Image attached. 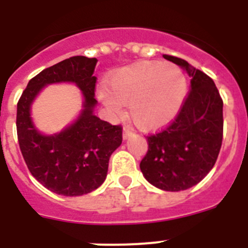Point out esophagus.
<instances>
[{"label": "esophagus", "mask_w": 248, "mask_h": 248, "mask_svg": "<svg viewBox=\"0 0 248 248\" xmlns=\"http://www.w3.org/2000/svg\"><path fill=\"white\" fill-rule=\"evenodd\" d=\"M131 134H133V133H131L130 129H129V128H124V130H123V139L126 140L129 137H130Z\"/></svg>", "instance_id": "esophagus-1"}]
</instances>
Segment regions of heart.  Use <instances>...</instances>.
Segmentation results:
<instances>
[{
	"label": "heart",
	"instance_id": "obj_1",
	"mask_svg": "<svg viewBox=\"0 0 248 248\" xmlns=\"http://www.w3.org/2000/svg\"><path fill=\"white\" fill-rule=\"evenodd\" d=\"M109 91L98 89V98L108 113L119 117L122 104L141 130H157L172 122L187 92V80L172 63L138 62L118 69L109 77Z\"/></svg>",
	"mask_w": 248,
	"mask_h": 248
}]
</instances>
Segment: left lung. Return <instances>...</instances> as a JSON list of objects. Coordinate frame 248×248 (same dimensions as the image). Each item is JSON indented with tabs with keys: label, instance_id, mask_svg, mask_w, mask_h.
Segmentation results:
<instances>
[{
	"label": "left lung",
	"instance_id": "left-lung-1",
	"mask_svg": "<svg viewBox=\"0 0 248 248\" xmlns=\"http://www.w3.org/2000/svg\"><path fill=\"white\" fill-rule=\"evenodd\" d=\"M164 58L185 69L191 91L171 125L148 137L140 170L157 189L183 191L200 183L216 163L222 144L223 103L209 76L181 58Z\"/></svg>",
	"mask_w": 248,
	"mask_h": 248
}]
</instances>
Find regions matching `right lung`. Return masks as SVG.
<instances>
[{
	"label": "right lung",
	"instance_id": "1",
	"mask_svg": "<svg viewBox=\"0 0 248 248\" xmlns=\"http://www.w3.org/2000/svg\"><path fill=\"white\" fill-rule=\"evenodd\" d=\"M97 58L76 56L46 68L28 82L17 104V137L31 174L46 189L80 196L98 189L108 172L109 157L122 144V126L94 114ZM72 82L82 93L78 117L59 133L45 135L34 125L31 105L50 84Z\"/></svg>",
	"mask_w": 248,
	"mask_h": 248
}]
</instances>
